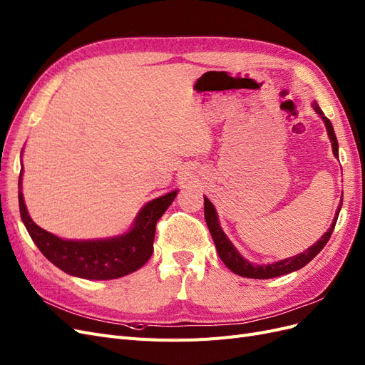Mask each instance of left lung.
<instances>
[{"instance_id":"left-lung-1","label":"left lung","mask_w":365,"mask_h":365,"mask_svg":"<svg viewBox=\"0 0 365 365\" xmlns=\"http://www.w3.org/2000/svg\"><path fill=\"white\" fill-rule=\"evenodd\" d=\"M312 108L315 109V113L323 118L326 129H327V135L330 138V143H332V150H334V155L335 158H338V140L335 135V130L332 123H330V120L327 117H324V113L322 111V108L318 106L317 102L312 103ZM342 207V197H341V204L336 208V213L334 217V222L330 225V228L326 231V233L318 239V242L307 248L306 251L297 254L294 257L289 259H284L280 262H275V263H269V264H254L251 262H248L247 259H244L239 254V251L235 248V245L231 244L228 240L227 235L222 231L219 225V220H217V213H216V208L215 205L210 202L208 197L204 196V216H205V222L208 225L210 230V235L213 237V242L216 245L217 254L220 260H222L227 268L230 271H233L235 274L240 275V277H247V279H272V277H279V275H284V274H289L292 271L300 269L306 264L311 262L317 254L324 248V245L329 242L330 236H332V231L335 228L336 224V219L339 215V210Z\"/></svg>"}]
</instances>
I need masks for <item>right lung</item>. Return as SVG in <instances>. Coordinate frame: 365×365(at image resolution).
I'll return each mask as SVG.
<instances>
[{"mask_svg": "<svg viewBox=\"0 0 365 365\" xmlns=\"http://www.w3.org/2000/svg\"><path fill=\"white\" fill-rule=\"evenodd\" d=\"M23 172L21 168L18 180L19 213L31 240L59 269L86 280H111L140 269L153 252L158 219L178 193V190H173L148 202L125 235L97 240H65L38 227L29 216L21 192Z\"/></svg>", "mask_w": 365, "mask_h": 365, "instance_id": "1", "label": "right lung"}]
</instances>
